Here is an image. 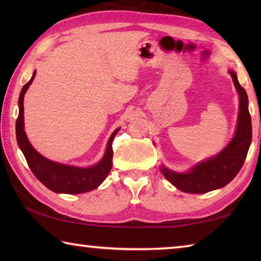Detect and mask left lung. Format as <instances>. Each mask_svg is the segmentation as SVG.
Returning <instances> with one entry per match:
<instances>
[{"instance_id": "left-lung-1", "label": "left lung", "mask_w": 261, "mask_h": 261, "mask_svg": "<svg viewBox=\"0 0 261 261\" xmlns=\"http://www.w3.org/2000/svg\"><path fill=\"white\" fill-rule=\"evenodd\" d=\"M231 74L233 84L240 94V114L235 137L230 144L218 155L204 161L192 168L189 173H174L162 167L161 171L169 182L188 193H206L220 189L235 178L244 163L251 140H252V124L251 115L247 108L246 91L238 83L236 73Z\"/></svg>"}]
</instances>
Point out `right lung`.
Wrapping results in <instances>:
<instances>
[{"instance_id":"obj_1","label":"right lung","mask_w":261,"mask_h":261,"mask_svg":"<svg viewBox=\"0 0 261 261\" xmlns=\"http://www.w3.org/2000/svg\"><path fill=\"white\" fill-rule=\"evenodd\" d=\"M35 72L29 83H26L21 88L19 94V114L16 121V137L18 146L23 152L28 161L30 169L32 170L35 177L49 190L57 193L77 194L91 191L103 182L107 177L113 165V139L116 136V130L110 137L107 145V151L98 165L90 168H77L72 166L62 165V163L53 162L43 158L32 147L28 140L24 131V94L28 91L31 83L33 82Z\"/></svg>"}]
</instances>
